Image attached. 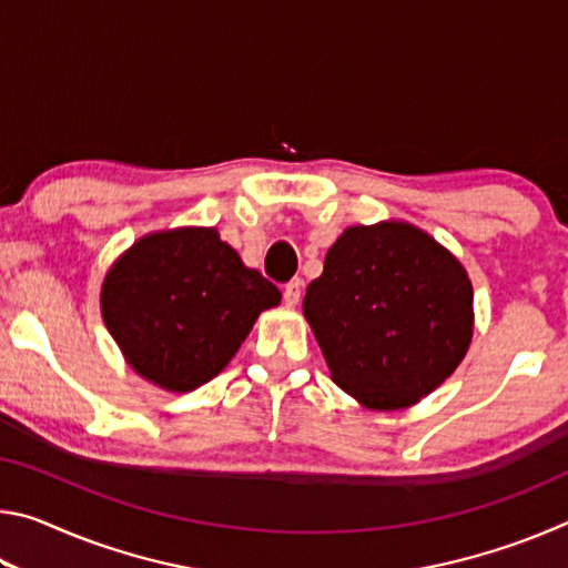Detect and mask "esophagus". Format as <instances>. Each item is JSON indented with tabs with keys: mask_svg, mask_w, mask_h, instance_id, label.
Instances as JSON below:
<instances>
[{
	"mask_svg": "<svg viewBox=\"0 0 568 568\" xmlns=\"http://www.w3.org/2000/svg\"><path fill=\"white\" fill-rule=\"evenodd\" d=\"M301 291H303V281L301 277H295V281H291L287 283L285 287H283V301H285V305H297L301 303Z\"/></svg>",
	"mask_w": 568,
	"mask_h": 568,
	"instance_id": "obj_1",
	"label": "esophagus"
}]
</instances>
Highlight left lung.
Here are the masks:
<instances>
[{"label":"left lung","instance_id":"left-lung-1","mask_svg":"<svg viewBox=\"0 0 568 568\" xmlns=\"http://www.w3.org/2000/svg\"><path fill=\"white\" fill-rule=\"evenodd\" d=\"M470 307L464 265L406 223L345 230L303 301L333 381L378 410L410 406L456 371Z\"/></svg>","mask_w":568,"mask_h":568}]
</instances>
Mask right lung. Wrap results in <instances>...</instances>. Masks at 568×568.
<instances>
[{"mask_svg":"<svg viewBox=\"0 0 568 568\" xmlns=\"http://www.w3.org/2000/svg\"><path fill=\"white\" fill-rule=\"evenodd\" d=\"M102 318L140 376L168 390L215 378L281 291L213 227L142 237L102 285Z\"/></svg>","mask_w":568,"mask_h":568,"instance_id":"right-lung-1","label":"right lung"}]
</instances>
